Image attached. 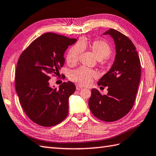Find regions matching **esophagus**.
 <instances>
[{"label": "esophagus", "mask_w": 156, "mask_h": 156, "mask_svg": "<svg viewBox=\"0 0 156 156\" xmlns=\"http://www.w3.org/2000/svg\"><path fill=\"white\" fill-rule=\"evenodd\" d=\"M76 90H82L83 88L82 86H81L80 85H78V84H76Z\"/></svg>", "instance_id": "obj_1"}]
</instances>
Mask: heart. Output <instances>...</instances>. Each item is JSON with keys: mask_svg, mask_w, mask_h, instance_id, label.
I'll return each mask as SVG.
<instances>
[{"mask_svg": "<svg viewBox=\"0 0 156 156\" xmlns=\"http://www.w3.org/2000/svg\"><path fill=\"white\" fill-rule=\"evenodd\" d=\"M89 48L98 60L107 58L110 56L112 50L109 44L102 41H93L89 44L86 40H82L79 43L72 46L66 56L68 64H74L78 60L83 50ZM97 77V73L92 70L86 67H80L72 71L70 74V79L72 81L78 83L80 85L87 86L91 84L93 79Z\"/></svg>", "mask_w": 156, "mask_h": 156, "instance_id": "obj_1", "label": "heart"}]
</instances>
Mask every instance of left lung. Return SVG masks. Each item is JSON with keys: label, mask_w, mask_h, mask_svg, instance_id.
<instances>
[{"label": "left lung", "mask_w": 156, "mask_h": 156, "mask_svg": "<svg viewBox=\"0 0 156 156\" xmlns=\"http://www.w3.org/2000/svg\"><path fill=\"white\" fill-rule=\"evenodd\" d=\"M113 38L115 60L110 70L101 78L98 85L108 86L107 95L92 89L88 101L90 111L100 120L111 122L127 114L133 107L141 77V64L136 47L126 36L110 28L104 33Z\"/></svg>", "instance_id": "1"}]
</instances>
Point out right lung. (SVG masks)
<instances>
[{
  "mask_svg": "<svg viewBox=\"0 0 156 156\" xmlns=\"http://www.w3.org/2000/svg\"><path fill=\"white\" fill-rule=\"evenodd\" d=\"M76 41L48 32L34 40L20 56L16 69V91L24 112L36 124L50 127L67 116L68 99L76 86L68 81L58 89L52 88L49 80L63 66L65 51Z\"/></svg>",
  "mask_w": 156,
  "mask_h": 156,
  "instance_id": "obj_1",
  "label": "right lung"
}]
</instances>
